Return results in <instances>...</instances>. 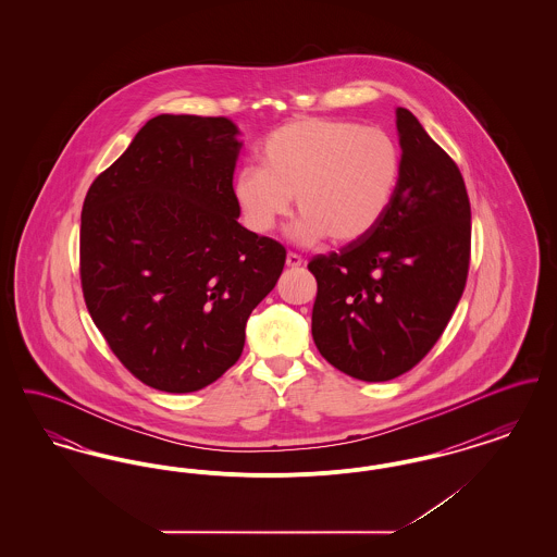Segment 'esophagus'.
<instances>
[{
    "label": "esophagus",
    "instance_id": "1",
    "mask_svg": "<svg viewBox=\"0 0 557 557\" xmlns=\"http://www.w3.org/2000/svg\"><path fill=\"white\" fill-rule=\"evenodd\" d=\"M286 265H288V267L302 265V257H300V255H296V252H288V255H286Z\"/></svg>",
    "mask_w": 557,
    "mask_h": 557
}]
</instances>
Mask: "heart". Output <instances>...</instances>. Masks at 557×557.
I'll use <instances>...</instances> for the list:
<instances>
[{
	"instance_id": "b5f03b06",
	"label": "heart",
	"mask_w": 557,
	"mask_h": 557,
	"mask_svg": "<svg viewBox=\"0 0 557 557\" xmlns=\"http://www.w3.org/2000/svg\"><path fill=\"white\" fill-rule=\"evenodd\" d=\"M261 166L246 164L234 196L246 225L269 234L290 211L302 214L296 236L346 244L368 236L388 209L398 182L397 144L375 127L336 119H296L267 135Z\"/></svg>"
}]
</instances>
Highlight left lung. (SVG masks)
<instances>
[{"label":"left lung","instance_id":"obj_1","mask_svg":"<svg viewBox=\"0 0 557 557\" xmlns=\"http://www.w3.org/2000/svg\"><path fill=\"white\" fill-rule=\"evenodd\" d=\"M395 196L368 236L318 255L311 332L321 357L363 382L413 370L443 336L463 294L472 211L455 160L397 108Z\"/></svg>","mask_w":557,"mask_h":557}]
</instances>
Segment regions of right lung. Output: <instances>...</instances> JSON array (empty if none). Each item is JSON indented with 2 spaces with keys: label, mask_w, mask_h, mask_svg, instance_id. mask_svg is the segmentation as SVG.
Here are the masks:
<instances>
[{
  "label": "right lung",
  "mask_w": 557,
  "mask_h": 557,
  "mask_svg": "<svg viewBox=\"0 0 557 557\" xmlns=\"http://www.w3.org/2000/svg\"><path fill=\"white\" fill-rule=\"evenodd\" d=\"M238 127L160 114L87 189L79 275L110 350L146 386L194 393L230 370L286 248L238 223Z\"/></svg>",
  "instance_id": "right-lung-1"
}]
</instances>
